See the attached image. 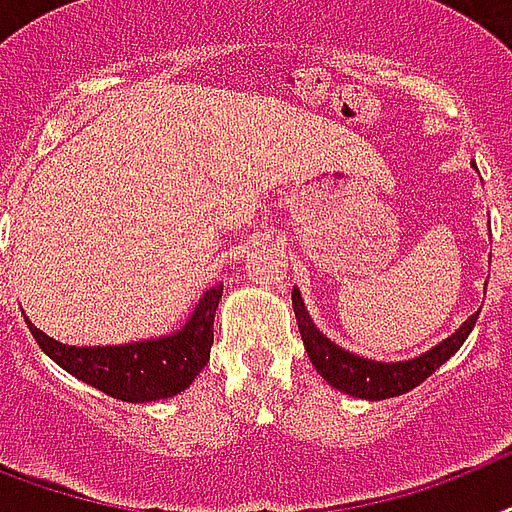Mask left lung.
<instances>
[{
  "instance_id": "left-lung-1",
  "label": "left lung",
  "mask_w": 512,
  "mask_h": 512,
  "mask_svg": "<svg viewBox=\"0 0 512 512\" xmlns=\"http://www.w3.org/2000/svg\"><path fill=\"white\" fill-rule=\"evenodd\" d=\"M293 312H296V323H299L301 342L304 350L310 355L312 366L318 368V374L326 379L331 387L347 392L352 398L363 400H384L403 395V392L414 390L425 382L427 376L435 374L454 352L465 344V339L473 331L478 312L462 323V326L443 339L441 344H435L433 350L422 352L419 358L398 360V363H382V360L360 358L355 352L342 350L339 344H334L315 323H312L310 312L304 310L299 288H293Z\"/></svg>"
}]
</instances>
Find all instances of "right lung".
<instances>
[{
	"mask_svg": "<svg viewBox=\"0 0 512 512\" xmlns=\"http://www.w3.org/2000/svg\"><path fill=\"white\" fill-rule=\"evenodd\" d=\"M224 285L216 283L202 293L192 318L176 334L112 347H71L50 339L29 318L26 326L50 358L95 390L128 403L173 398L186 390L211 360L213 318Z\"/></svg>",
	"mask_w": 512,
	"mask_h": 512,
	"instance_id": "add662e5",
	"label": "right lung"
}]
</instances>
